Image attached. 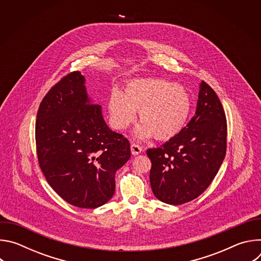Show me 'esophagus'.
Listing matches in <instances>:
<instances>
[{"mask_svg": "<svg viewBox=\"0 0 261 261\" xmlns=\"http://www.w3.org/2000/svg\"><path fill=\"white\" fill-rule=\"evenodd\" d=\"M142 152V146L137 143H131V153L132 155H138Z\"/></svg>", "mask_w": 261, "mask_h": 261, "instance_id": "obj_1", "label": "esophagus"}]
</instances>
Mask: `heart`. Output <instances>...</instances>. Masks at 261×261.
<instances>
[{
	"instance_id": "1",
	"label": "heart",
	"mask_w": 261,
	"mask_h": 261,
	"mask_svg": "<svg viewBox=\"0 0 261 261\" xmlns=\"http://www.w3.org/2000/svg\"><path fill=\"white\" fill-rule=\"evenodd\" d=\"M111 122L116 129L128 128L136 119L142 124L137 128L139 138L153 135L166 140L177 135L188 123L192 98L182 86L165 79H143L129 82L123 94L113 91L108 100Z\"/></svg>"
}]
</instances>
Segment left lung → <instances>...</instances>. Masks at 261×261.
Masks as SVG:
<instances>
[{"label": "left lung", "instance_id": "obj_1", "mask_svg": "<svg viewBox=\"0 0 261 261\" xmlns=\"http://www.w3.org/2000/svg\"><path fill=\"white\" fill-rule=\"evenodd\" d=\"M226 139L225 111L215 91L202 81L194 117L177 135L146 151L154 195L172 205L197 198L225 158Z\"/></svg>", "mask_w": 261, "mask_h": 261}]
</instances>
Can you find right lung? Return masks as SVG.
<instances>
[{
    "label": "right lung",
    "instance_id": "obj_1",
    "mask_svg": "<svg viewBox=\"0 0 261 261\" xmlns=\"http://www.w3.org/2000/svg\"><path fill=\"white\" fill-rule=\"evenodd\" d=\"M37 158L50 187L68 203L96 208L113 197L116 171L130 142L110 130L88 98L85 77L70 72L42 99L35 126Z\"/></svg>",
    "mask_w": 261,
    "mask_h": 261
}]
</instances>
